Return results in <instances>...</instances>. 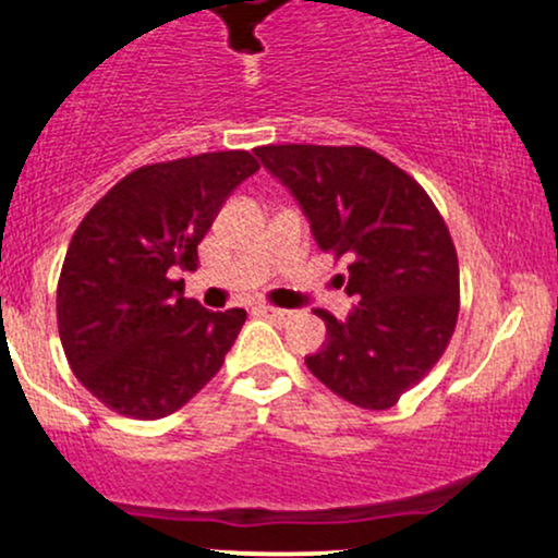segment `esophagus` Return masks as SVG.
<instances>
[{"instance_id":"esophagus-1","label":"esophagus","mask_w":558,"mask_h":558,"mask_svg":"<svg viewBox=\"0 0 558 558\" xmlns=\"http://www.w3.org/2000/svg\"><path fill=\"white\" fill-rule=\"evenodd\" d=\"M256 315H262V318H267V320H275V324H283V320L294 318V313H291V310L269 307V304H259V307H256Z\"/></svg>"}]
</instances>
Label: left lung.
<instances>
[{
	"mask_svg": "<svg viewBox=\"0 0 558 558\" xmlns=\"http://www.w3.org/2000/svg\"><path fill=\"white\" fill-rule=\"evenodd\" d=\"M307 216L324 251L348 259L344 291L361 302L326 324L304 357L344 401L390 409L447 350L460 313V264L427 192L366 146L269 144L254 149Z\"/></svg>",
	"mask_w": 558,
	"mask_h": 558,
	"instance_id": "obj_1",
	"label": "left lung"
}]
</instances>
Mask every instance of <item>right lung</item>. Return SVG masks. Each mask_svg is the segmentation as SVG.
I'll list each match as a JSON object with an SVG mask.
<instances>
[{
  "label": "right lung",
  "mask_w": 558,
  "mask_h": 558,
  "mask_svg": "<svg viewBox=\"0 0 558 558\" xmlns=\"http://www.w3.org/2000/svg\"><path fill=\"white\" fill-rule=\"evenodd\" d=\"M256 171L248 151L155 162L82 219L58 280V333L72 372L111 412L168 417L221 368L245 310L210 313L171 275L197 267L221 205Z\"/></svg>",
  "instance_id": "1"
}]
</instances>
